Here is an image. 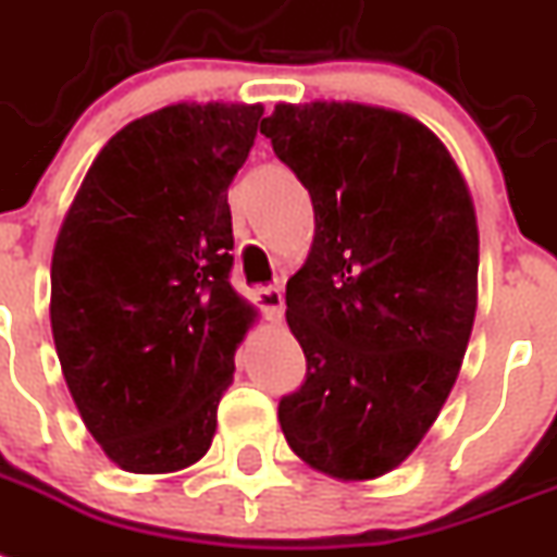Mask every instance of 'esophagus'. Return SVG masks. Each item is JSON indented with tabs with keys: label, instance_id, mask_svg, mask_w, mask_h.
<instances>
[{
	"label": "esophagus",
	"instance_id": "esophagus-1",
	"mask_svg": "<svg viewBox=\"0 0 557 557\" xmlns=\"http://www.w3.org/2000/svg\"><path fill=\"white\" fill-rule=\"evenodd\" d=\"M252 301L259 305V310L264 312V315H270L273 321L282 319L284 312V293L278 287H261L252 293Z\"/></svg>",
	"mask_w": 557,
	"mask_h": 557
}]
</instances>
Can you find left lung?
<instances>
[{
  "label": "left lung",
  "instance_id": "8db88e82",
  "mask_svg": "<svg viewBox=\"0 0 557 557\" xmlns=\"http://www.w3.org/2000/svg\"><path fill=\"white\" fill-rule=\"evenodd\" d=\"M310 190L315 236L287 282L307 358L278 421L338 481L393 472L447 401L478 307V222L461 170L426 124L358 102L275 104L261 122Z\"/></svg>",
  "mask_w": 557,
  "mask_h": 557
}]
</instances>
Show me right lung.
I'll use <instances>...</instances> for the list:
<instances>
[{
  "label": "right lung",
  "mask_w": 557,
  "mask_h": 557,
  "mask_svg": "<svg viewBox=\"0 0 557 557\" xmlns=\"http://www.w3.org/2000/svg\"><path fill=\"white\" fill-rule=\"evenodd\" d=\"M261 104L178 102L99 150L59 227L50 330L76 410L124 472L187 470L210 449L259 310L230 284L227 187Z\"/></svg>",
  "instance_id": "right-lung-1"
}]
</instances>
